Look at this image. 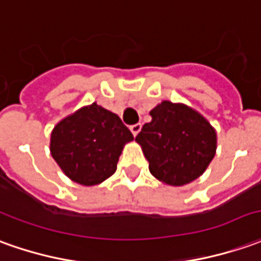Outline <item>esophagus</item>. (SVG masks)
<instances>
[{
  "label": "esophagus",
  "instance_id": "1",
  "mask_svg": "<svg viewBox=\"0 0 261 261\" xmlns=\"http://www.w3.org/2000/svg\"><path fill=\"white\" fill-rule=\"evenodd\" d=\"M141 129H142L141 123H135V125H132V126H130V132L134 134V136H136V135L141 132Z\"/></svg>",
  "mask_w": 261,
  "mask_h": 261
}]
</instances>
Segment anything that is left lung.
<instances>
[{
  "mask_svg": "<svg viewBox=\"0 0 261 261\" xmlns=\"http://www.w3.org/2000/svg\"><path fill=\"white\" fill-rule=\"evenodd\" d=\"M136 142L149 162L150 173L170 186L193 182L216 153V130L195 109L163 100L150 111Z\"/></svg>",
  "mask_w": 261,
  "mask_h": 261,
  "instance_id": "obj_1",
  "label": "left lung"
}]
</instances>
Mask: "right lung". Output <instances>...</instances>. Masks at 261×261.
<instances>
[{"label": "right lung", "instance_id": "1", "mask_svg": "<svg viewBox=\"0 0 261 261\" xmlns=\"http://www.w3.org/2000/svg\"><path fill=\"white\" fill-rule=\"evenodd\" d=\"M134 135L116 113L93 102L66 116L51 134V154L71 180L93 186L116 170L122 149Z\"/></svg>", "mask_w": 261, "mask_h": 261}]
</instances>
